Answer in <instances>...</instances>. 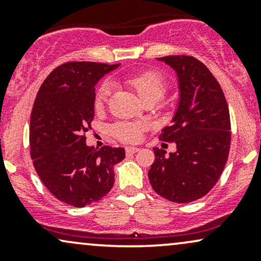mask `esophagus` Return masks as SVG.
Masks as SVG:
<instances>
[{
	"label": "esophagus",
	"instance_id": "esophagus-1",
	"mask_svg": "<svg viewBox=\"0 0 261 261\" xmlns=\"http://www.w3.org/2000/svg\"><path fill=\"white\" fill-rule=\"evenodd\" d=\"M140 148L137 147H126L125 148V151H126V154H134L136 153V152H139Z\"/></svg>",
	"mask_w": 261,
	"mask_h": 261
}]
</instances>
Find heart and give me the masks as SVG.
<instances>
[{
  "label": "heart",
  "instance_id": "obj_1",
  "mask_svg": "<svg viewBox=\"0 0 261 261\" xmlns=\"http://www.w3.org/2000/svg\"><path fill=\"white\" fill-rule=\"evenodd\" d=\"M124 83L136 93L141 101L152 100L155 103L163 97L167 91L166 79L160 72L153 70L127 74L124 77ZM112 88V82L109 81L101 83L95 94V106H100L109 98ZM143 128H145V125L140 122L122 121L114 125L112 131L116 139L124 142H136L140 140Z\"/></svg>",
  "mask_w": 261,
  "mask_h": 261
}]
</instances>
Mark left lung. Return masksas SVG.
Instances as JSON below:
<instances>
[{"label":"left lung","instance_id":"obj_1","mask_svg":"<svg viewBox=\"0 0 261 261\" xmlns=\"http://www.w3.org/2000/svg\"><path fill=\"white\" fill-rule=\"evenodd\" d=\"M158 60L178 76V108L172 125L160 136L174 142L176 151L167 154L154 147L148 178L158 195L187 203L205 196L222 174L230 146L228 106L220 83L201 61L187 55Z\"/></svg>","mask_w":261,"mask_h":261}]
</instances>
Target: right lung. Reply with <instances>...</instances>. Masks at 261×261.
I'll list each match as a JSON object with an SVG mask.
<instances>
[{
	"label": "right lung",
	"instance_id": "right-lung-1",
	"mask_svg": "<svg viewBox=\"0 0 261 261\" xmlns=\"http://www.w3.org/2000/svg\"><path fill=\"white\" fill-rule=\"evenodd\" d=\"M118 65L89 61L56 67L39 89L31 115V155L39 178L60 201L85 207L114 185V166L125 149L86 145L94 118L95 85Z\"/></svg>",
	"mask_w": 261,
	"mask_h": 261
}]
</instances>
